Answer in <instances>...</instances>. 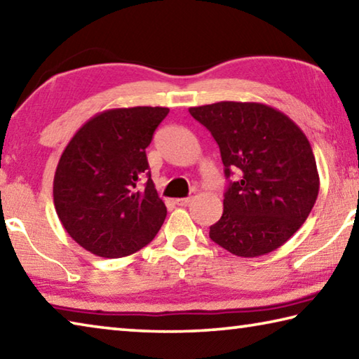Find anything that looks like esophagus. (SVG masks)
<instances>
[{"label": "esophagus", "mask_w": 359, "mask_h": 359, "mask_svg": "<svg viewBox=\"0 0 359 359\" xmlns=\"http://www.w3.org/2000/svg\"><path fill=\"white\" fill-rule=\"evenodd\" d=\"M191 203V198H179V199H175V204L177 205H188Z\"/></svg>", "instance_id": "1"}]
</instances>
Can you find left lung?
Listing matches in <instances>:
<instances>
[{
    "label": "left lung",
    "mask_w": 359,
    "mask_h": 359,
    "mask_svg": "<svg viewBox=\"0 0 359 359\" xmlns=\"http://www.w3.org/2000/svg\"><path fill=\"white\" fill-rule=\"evenodd\" d=\"M220 147L229 182L210 239L236 257L255 258L283 245L317 201L320 177L311 142L288 115L261 102L220 101L188 109Z\"/></svg>",
    "instance_id": "left-lung-1"
}]
</instances>
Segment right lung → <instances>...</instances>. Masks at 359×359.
I'll use <instances>...</instances> for the list:
<instances>
[{
  "mask_svg": "<svg viewBox=\"0 0 359 359\" xmlns=\"http://www.w3.org/2000/svg\"><path fill=\"white\" fill-rule=\"evenodd\" d=\"M168 107H118L82 125L60 156L53 204L72 239L102 258H121L151 242L166 205L150 179L147 155ZM142 173L149 179L138 188Z\"/></svg>",
  "mask_w": 359,
  "mask_h": 359,
  "instance_id": "obj_1",
  "label": "right lung"
}]
</instances>
